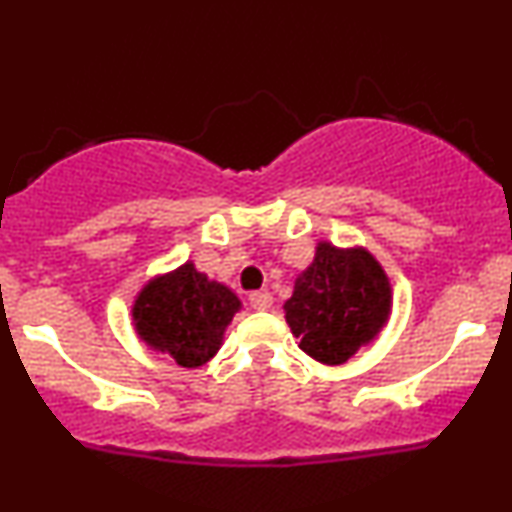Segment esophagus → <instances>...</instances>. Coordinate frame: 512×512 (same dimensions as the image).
Wrapping results in <instances>:
<instances>
[{
    "instance_id": "esophagus-1",
    "label": "esophagus",
    "mask_w": 512,
    "mask_h": 512,
    "mask_svg": "<svg viewBox=\"0 0 512 512\" xmlns=\"http://www.w3.org/2000/svg\"><path fill=\"white\" fill-rule=\"evenodd\" d=\"M248 301L255 310H267L269 305H272V293H269V291H252L248 296Z\"/></svg>"
}]
</instances>
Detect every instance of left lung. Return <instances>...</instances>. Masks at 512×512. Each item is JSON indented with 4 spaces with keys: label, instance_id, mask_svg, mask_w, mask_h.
I'll return each instance as SVG.
<instances>
[{
    "label": "left lung",
    "instance_id": "8db88e82",
    "mask_svg": "<svg viewBox=\"0 0 512 512\" xmlns=\"http://www.w3.org/2000/svg\"><path fill=\"white\" fill-rule=\"evenodd\" d=\"M390 298V281L370 252L320 243L284 303L286 322L305 354L337 366L380 332Z\"/></svg>",
    "mask_w": 512,
    "mask_h": 512
}]
</instances>
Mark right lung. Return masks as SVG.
Returning <instances> with one entry per match:
<instances>
[{"mask_svg":"<svg viewBox=\"0 0 512 512\" xmlns=\"http://www.w3.org/2000/svg\"><path fill=\"white\" fill-rule=\"evenodd\" d=\"M238 308L236 293L209 281L187 262L146 284L132 315L146 344L170 354L182 368H197L219 351L223 330Z\"/></svg>","mask_w":512,"mask_h":512,"instance_id":"right-lung-1","label":"right lung"}]
</instances>
